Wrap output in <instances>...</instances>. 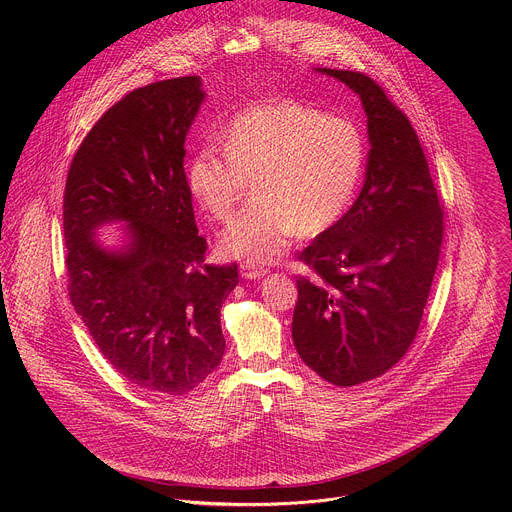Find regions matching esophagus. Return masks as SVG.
<instances>
[{
  "label": "esophagus",
  "instance_id": "34e87169",
  "mask_svg": "<svg viewBox=\"0 0 512 512\" xmlns=\"http://www.w3.org/2000/svg\"><path fill=\"white\" fill-rule=\"evenodd\" d=\"M239 271H241V277H245V279H259L267 273L265 267H257L255 263H243Z\"/></svg>",
  "mask_w": 512,
  "mask_h": 512
}]
</instances>
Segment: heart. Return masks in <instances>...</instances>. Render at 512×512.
Masks as SVG:
<instances>
[{
	"label": "heart",
	"instance_id": "obj_1",
	"mask_svg": "<svg viewBox=\"0 0 512 512\" xmlns=\"http://www.w3.org/2000/svg\"><path fill=\"white\" fill-rule=\"evenodd\" d=\"M223 151L198 148L186 164V188L206 214L227 221L251 184L255 202L221 235V251L249 263L275 261L298 231L314 237L330 229L364 170V139L350 119L291 99L233 115Z\"/></svg>",
	"mask_w": 512,
	"mask_h": 512
}]
</instances>
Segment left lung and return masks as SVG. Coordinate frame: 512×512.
<instances>
[{
  "mask_svg": "<svg viewBox=\"0 0 512 512\" xmlns=\"http://www.w3.org/2000/svg\"><path fill=\"white\" fill-rule=\"evenodd\" d=\"M316 70L360 97L371 150L350 210L300 253L316 279H298L291 336L312 371L352 387L387 373L413 344L440 261L444 210L407 115L362 72Z\"/></svg>",
  "mask_w": 512,
  "mask_h": 512,
  "instance_id": "left-lung-1",
  "label": "left lung"
}]
</instances>
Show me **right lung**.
<instances>
[{
    "label": "right lung",
    "instance_id": "obj_1",
    "mask_svg": "<svg viewBox=\"0 0 512 512\" xmlns=\"http://www.w3.org/2000/svg\"><path fill=\"white\" fill-rule=\"evenodd\" d=\"M202 101L200 77L131 91L87 133L64 186L70 302L121 377L164 395L221 364V308L239 283L237 263H204L186 188L184 141ZM107 222L126 223L119 252L96 241Z\"/></svg>",
    "mask_w": 512,
    "mask_h": 512
}]
</instances>
